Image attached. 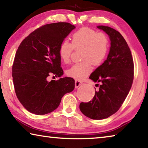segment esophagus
Returning a JSON list of instances; mask_svg holds the SVG:
<instances>
[{
    "label": "esophagus",
    "mask_w": 148,
    "mask_h": 148,
    "mask_svg": "<svg viewBox=\"0 0 148 148\" xmlns=\"http://www.w3.org/2000/svg\"><path fill=\"white\" fill-rule=\"evenodd\" d=\"M83 84V82L82 81H79V80H75V87H76V88H77V87H79L81 85Z\"/></svg>",
    "instance_id": "34e87169"
}]
</instances>
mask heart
I'll return each mask as SVG.
<instances>
[{"label": "heart", "instance_id": "obj_1", "mask_svg": "<svg viewBox=\"0 0 148 148\" xmlns=\"http://www.w3.org/2000/svg\"><path fill=\"white\" fill-rule=\"evenodd\" d=\"M71 43L62 41L59 47V56L64 63H69L73 50L81 49L82 61L66 71L67 76L82 79L91 73L92 64L100 66L104 61L109 49V40L103 32H97L89 27H82L71 36Z\"/></svg>", "mask_w": 148, "mask_h": 148}]
</instances>
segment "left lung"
<instances>
[{"label":"left lung","instance_id":"left-lung-1","mask_svg":"<svg viewBox=\"0 0 148 148\" xmlns=\"http://www.w3.org/2000/svg\"><path fill=\"white\" fill-rule=\"evenodd\" d=\"M97 27L108 35L111 47L107 59L89 76L101 83L99 90L91 101L81 102L79 109L92 119H103L118 111L126 99L133 82L134 62L128 44L119 32L107 26Z\"/></svg>","mask_w":148,"mask_h":148}]
</instances>
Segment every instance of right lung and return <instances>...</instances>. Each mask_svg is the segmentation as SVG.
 I'll list each match as a JSON object with an SVG mask.
<instances>
[{"label":"right lung","mask_w":148,"mask_h":148,"mask_svg":"<svg viewBox=\"0 0 148 148\" xmlns=\"http://www.w3.org/2000/svg\"><path fill=\"white\" fill-rule=\"evenodd\" d=\"M75 26L66 22L47 24L27 36L17 49L12 65V77L17 99L31 113L44 115L57 109L62 97L72 91L74 79L61 77L59 47Z\"/></svg>","instance_id":"1"}]
</instances>
